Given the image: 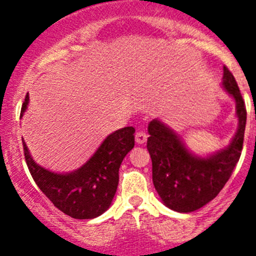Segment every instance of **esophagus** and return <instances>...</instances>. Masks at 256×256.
<instances>
[{
  "label": "esophagus",
  "mask_w": 256,
  "mask_h": 256,
  "mask_svg": "<svg viewBox=\"0 0 256 256\" xmlns=\"http://www.w3.org/2000/svg\"><path fill=\"white\" fill-rule=\"evenodd\" d=\"M135 140L138 144H142L147 141V135L144 132H142V131H138V132H136L135 135Z\"/></svg>",
  "instance_id": "34e87169"
}]
</instances>
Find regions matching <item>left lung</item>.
<instances>
[{
    "instance_id": "8db88e82",
    "label": "left lung",
    "mask_w": 256,
    "mask_h": 256,
    "mask_svg": "<svg viewBox=\"0 0 256 256\" xmlns=\"http://www.w3.org/2000/svg\"><path fill=\"white\" fill-rule=\"evenodd\" d=\"M223 86L236 99L239 128L232 144L208 158L190 154L182 141L161 121L148 125L147 150L152 160V180L162 202L182 213L197 210L216 198L233 174L244 142L246 109L236 80L224 66Z\"/></svg>"
}]
</instances>
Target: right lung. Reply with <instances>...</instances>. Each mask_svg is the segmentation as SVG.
Masks as SVG:
<instances>
[{"label": "right lung", "instance_id": "right-lung-1", "mask_svg": "<svg viewBox=\"0 0 256 256\" xmlns=\"http://www.w3.org/2000/svg\"><path fill=\"white\" fill-rule=\"evenodd\" d=\"M28 94L20 109H27ZM135 128H120L105 138L94 156L78 171L59 174L38 166L23 142L26 164L40 190L59 210L76 219H92L110 207L118 184V168L135 146Z\"/></svg>", "mask_w": 256, "mask_h": 256}]
</instances>
